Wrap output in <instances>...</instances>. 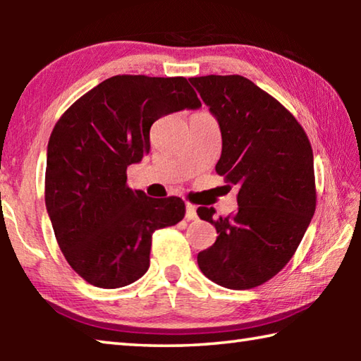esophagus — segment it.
<instances>
[{
    "label": "esophagus",
    "instance_id": "obj_1",
    "mask_svg": "<svg viewBox=\"0 0 361 361\" xmlns=\"http://www.w3.org/2000/svg\"><path fill=\"white\" fill-rule=\"evenodd\" d=\"M186 218L188 219L197 218V212H195V207L192 204H186Z\"/></svg>",
    "mask_w": 361,
    "mask_h": 361
}]
</instances>
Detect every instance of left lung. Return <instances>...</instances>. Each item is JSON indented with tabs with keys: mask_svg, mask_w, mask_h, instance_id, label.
Wrapping results in <instances>:
<instances>
[{
	"mask_svg": "<svg viewBox=\"0 0 361 361\" xmlns=\"http://www.w3.org/2000/svg\"><path fill=\"white\" fill-rule=\"evenodd\" d=\"M221 130L218 175L239 188L235 215L213 219L216 240L197 255L212 282L248 290L267 282L295 255L315 212L314 154L290 111L250 79L189 78Z\"/></svg>",
	"mask_w": 361,
	"mask_h": 361,
	"instance_id": "8db88e82",
	"label": "left lung"
}]
</instances>
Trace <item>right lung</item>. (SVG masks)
<instances>
[{
    "label": "right lung",
    "instance_id": "1",
    "mask_svg": "<svg viewBox=\"0 0 361 361\" xmlns=\"http://www.w3.org/2000/svg\"><path fill=\"white\" fill-rule=\"evenodd\" d=\"M186 78L113 76L66 109L47 145L46 210L68 264L85 282L121 288L149 267L152 232L185 216L180 197L126 185L162 116L199 109Z\"/></svg>",
    "mask_w": 361,
    "mask_h": 361
}]
</instances>
